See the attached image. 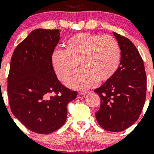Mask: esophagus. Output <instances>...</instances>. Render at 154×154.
Returning a JSON list of instances; mask_svg holds the SVG:
<instances>
[{
	"mask_svg": "<svg viewBox=\"0 0 154 154\" xmlns=\"http://www.w3.org/2000/svg\"><path fill=\"white\" fill-rule=\"evenodd\" d=\"M79 93H80L81 95H85V94H88V93H89V91H82L79 92Z\"/></svg>",
	"mask_w": 154,
	"mask_h": 154,
	"instance_id": "obj_1",
	"label": "esophagus"
}]
</instances>
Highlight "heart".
Here are the masks:
<instances>
[{
  "mask_svg": "<svg viewBox=\"0 0 154 154\" xmlns=\"http://www.w3.org/2000/svg\"><path fill=\"white\" fill-rule=\"evenodd\" d=\"M64 51L56 50L51 55V64L58 78L65 82L79 62L82 69L66 82L74 89H87L98 82L109 80L120 63L119 45L109 35L79 33L64 43Z\"/></svg>",
  "mask_w": 154,
  "mask_h": 154,
  "instance_id": "obj_1",
  "label": "heart"
}]
</instances>
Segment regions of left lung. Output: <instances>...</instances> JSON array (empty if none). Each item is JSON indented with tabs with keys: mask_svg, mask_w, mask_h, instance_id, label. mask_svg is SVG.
Listing matches in <instances>:
<instances>
[{
	"mask_svg": "<svg viewBox=\"0 0 154 154\" xmlns=\"http://www.w3.org/2000/svg\"><path fill=\"white\" fill-rule=\"evenodd\" d=\"M121 50V61L114 76L94 92L100 98L95 114L102 128L121 132L139 118L146 95V75L143 61L134 44L113 32Z\"/></svg>",
	"mask_w": 154,
	"mask_h": 154,
	"instance_id": "8db88e82",
	"label": "left lung"
}]
</instances>
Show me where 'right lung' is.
<instances>
[{
  "label": "right lung",
  "mask_w": 154,
  "mask_h": 154,
  "mask_svg": "<svg viewBox=\"0 0 154 154\" xmlns=\"http://www.w3.org/2000/svg\"><path fill=\"white\" fill-rule=\"evenodd\" d=\"M59 40V29H35L17 45L11 60V110L28 130L43 135L65 123L67 104L77 95L59 82L51 64Z\"/></svg>",
  "instance_id": "1"
}]
</instances>
